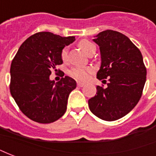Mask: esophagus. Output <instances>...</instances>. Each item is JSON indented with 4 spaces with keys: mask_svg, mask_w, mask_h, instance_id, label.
Returning a JSON list of instances; mask_svg holds the SVG:
<instances>
[{
    "mask_svg": "<svg viewBox=\"0 0 156 156\" xmlns=\"http://www.w3.org/2000/svg\"><path fill=\"white\" fill-rule=\"evenodd\" d=\"M77 86L78 87H83V86H85V84L81 82H77Z\"/></svg>",
    "mask_w": 156,
    "mask_h": 156,
    "instance_id": "1",
    "label": "esophagus"
}]
</instances>
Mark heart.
<instances>
[{"label": "heart", "mask_w": 156, "mask_h": 156, "mask_svg": "<svg viewBox=\"0 0 156 156\" xmlns=\"http://www.w3.org/2000/svg\"><path fill=\"white\" fill-rule=\"evenodd\" d=\"M78 46L83 51H85V53H87L88 55H90L92 51L96 50L95 45L90 41L86 40V39H82V40L80 41L79 43H78ZM67 53H68V48H67V47H65L61 51V57L63 61L66 59ZM93 68H91V67H85V68L73 67L69 71V74L75 79L80 80V81H85L89 78L90 74L93 73Z\"/></svg>", "instance_id": "b5f03b06"}]
</instances>
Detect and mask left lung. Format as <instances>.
Wrapping results in <instances>:
<instances>
[{
  "mask_svg": "<svg viewBox=\"0 0 156 156\" xmlns=\"http://www.w3.org/2000/svg\"><path fill=\"white\" fill-rule=\"evenodd\" d=\"M99 46L101 66L97 78L107 87L97 86L89 108L102 120L115 121L131 112L140 100L146 68L140 50L126 35L113 30L100 32L93 39Z\"/></svg>",
  "mask_w": 156,
  "mask_h": 156,
  "instance_id": "left-lung-1",
  "label": "left lung"
}]
</instances>
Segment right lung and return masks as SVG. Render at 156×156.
Returning a JSON list of instances; mask_svg holds the SVG:
<instances>
[{"instance_id": "obj_1", "label": "right lung", "mask_w": 156, "mask_h": 156, "mask_svg": "<svg viewBox=\"0 0 156 156\" xmlns=\"http://www.w3.org/2000/svg\"><path fill=\"white\" fill-rule=\"evenodd\" d=\"M74 36L61 37L39 32L20 47L10 66V90L24 115L39 123H51L62 117L76 80L65 76L55 83L51 70L62 64L61 51L75 41ZM64 73L62 71V76Z\"/></svg>"}]
</instances>
